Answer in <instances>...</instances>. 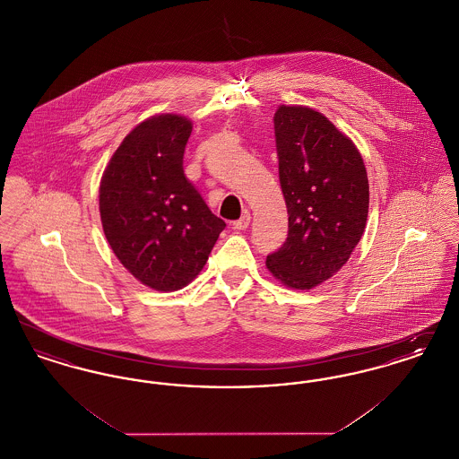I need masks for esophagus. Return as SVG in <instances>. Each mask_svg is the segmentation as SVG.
<instances>
[{
  "instance_id": "34e87169",
  "label": "esophagus",
  "mask_w": 459,
  "mask_h": 459,
  "mask_svg": "<svg viewBox=\"0 0 459 459\" xmlns=\"http://www.w3.org/2000/svg\"><path fill=\"white\" fill-rule=\"evenodd\" d=\"M249 221H251V215H249V212H244L242 213V217L239 220H236L232 225H234V229H238V230H244V229H247L249 227Z\"/></svg>"
}]
</instances>
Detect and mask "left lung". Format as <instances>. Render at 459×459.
I'll list each match as a JSON object with an SVG mask.
<instances>
[{
    "instance_id": "obj_1",
    "label": "left lung",
    "mask_w": 459,
    "mask_h": 459,
    "mask_svg": "<svg viewBox=\"0 0 459 459\" xmlns=\"http://www.w3.org/2000/svg\"><path fill=\"white\" fill-rule=\"evenodd\" d=\"M273 126L289 234L266 268L287 287L307 290L339 272L361 239L368 177L352 141L322 113L282 105Z\"/></svg>"
}]
</instances>
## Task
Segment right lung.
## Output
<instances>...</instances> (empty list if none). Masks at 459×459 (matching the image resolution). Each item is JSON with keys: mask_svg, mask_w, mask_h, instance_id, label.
Listing matches in <instances>:
<instances>
[{"mask_svg": "<svg viewBox=\"0 0 459 459\" xmlns=\"http://www.w3.org/2000/svg\"><path fill=\"white\" fill-rule=\"evenodd\" d=\"M191 131V120L174 113L141 122L100 184L101 223L115 256L154 290L195 281L225 229L184 174Z\"/></svg>", "mask_w": 459, "mask_h": 459, "instance_id": "1", "label": "right lung"}]
</instances>
